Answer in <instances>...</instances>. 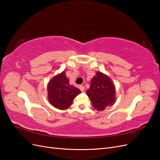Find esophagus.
<instances>
[{"mask_svg": "<svg viewBox=\"0 0 160 160\" xmlns=\"http://www.w3.org/2000/svg\"><path fill=\"white\" fill-rule=\"evenodd\" d=\"M79 89L83 92L84 90H85V87L83 86V85H79Z\"/></svg>", "mask_w": 160, "mask_h": 160, "instance_id": "obj_1", "label": "esophagus"}]
</instances>
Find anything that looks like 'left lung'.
Returning <instances> with one entry per match:
<instances>
[{"label":"left lung","instance_id":"left-lung-1","mask_svg":"<svg viewBox=\"0 0 160 160\" xmlns=\"http://www.w3.org/2000/svg\"><path fill=\"white\" fill-rule=\"evenodd\" d=\"M86 93L93 108L98 111L105 110L112 105L115 99V89L109 77L101 72H97L91 81L90 88Z\"/></svg>","mask_w":160,"mask_h":160}]
</instances>
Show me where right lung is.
I'll return each mask as SVG.
<instances>
[{"label": "right lung", "instance_id": "right-lung-1", "mask_svg": "<svg viewBox=\"0 0 160 160\" xmlns=\"http://www.w3.org/2000/svg\"><path fill=\"white\" fill-rule=\"evenodd\" d=\"M65 72L56 75L48 85V99L50 103L59 109L64 110L70 107L72 100L81 91L69 83Z\"/></svg>", "mask_w": 160, "mask_h": 160}]
</instances>
